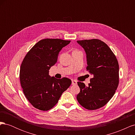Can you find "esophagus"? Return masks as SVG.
Listing matches in <instances>:
<instances>
[{
    "label": "esophagus",
    "instance_id": "esophagus-1",
    "mask_svg": "<svg viewBox=\"0 0 135 135\" xmlns=\"http://www.w3.org/2000/svg\"><path fill=\"white\" fill-rule=\"evenodd\" d=\"M71 81H72V84L73 85H76V84H77V81L76 80H72Z\"/></svg>",
    "mask_w": 135,
    "mask_h": 135
}]
</instances>
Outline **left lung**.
I'll list each match as a JSON object with an SVG mask.
<instances>
[{"label":"left lung","instance_id":"left-lung-1","mask_svg":"<svg viewBox=\"0 0 135 135\" xmlns=\"http://www.w3.org/2000/svg\"><path fill=\"white\" fill-rule=\"evenodd\" d=\"M86 53L87 70L93 77L88 86L78 81L80 92L76 99L85 109L102 108L114 96L119 84V64L108 45L97 39L78 40Z\"/></svg>","mask_w":135,"mask_h":135}]
</instances>
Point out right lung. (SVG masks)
Returning a JSON list of instances; mask_svg holds the SVG:
<instances>
[{
	"instance_id": "add662e5",
	"label": "right lung",
	"mask_w": 135,
	"mask_h": 135,
	"mask_svg": "<svg viewBox=\"0 0 135 135\" xmlns=\"http://www.w3.org/2000/svg\"><path fill=\"white\" fill-rule=\"evenodd\" d=\"M70 42L60 39H42L24 57L20 67V83L26 98L34 108L43 111L51 109L71 85V80L68 78L56 79L49 75L60 51Z\"/></svg>"
}]
</instances>
